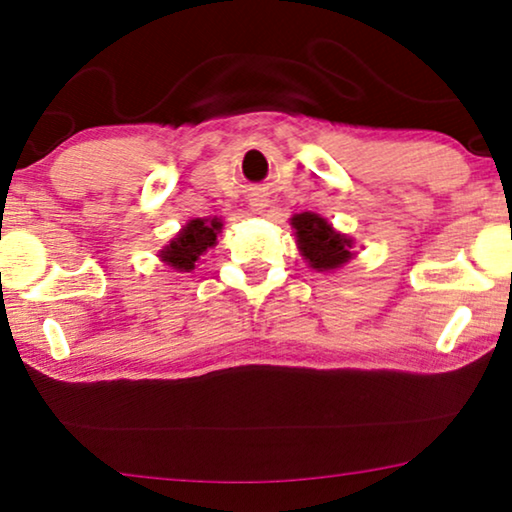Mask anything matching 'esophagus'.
Here are the masks:
<instances>
[{
  "label": "esophagus",
  "instance_id": "34e87169",
  "mask_svg": "<svg viewBox=\"0 0 512 512\" xmlns=\"http://www.w3.org/2000/svg\"><path fill=\"white\" fill-rule=\"evenodd\" d=\"M251 207H254L256 212H263V209L268 207V200H265L263 195H258V198H251Z\"/></svg>",
  "mask_w": 512,
  "mask_h": 512
}]
</instances>
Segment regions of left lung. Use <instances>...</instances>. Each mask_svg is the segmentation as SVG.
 Segmentation results:
<instances>
[{"label": "left lung", "mask_w": 512, "mask_h": 512, "mask_svg": "<svg viewBox=\"0 0 512 512\" xmlns=\"http://www.w3.org/2000/svg\"><path fill=\"white\" fill-rule=\"evenodd\" d=\"M291 228L305 263L317 272H335L354 258V237L333 228L324 216L314 212L293 214Z\"/></svg>", "instance_id": "left-lung-1"}]
</instances>
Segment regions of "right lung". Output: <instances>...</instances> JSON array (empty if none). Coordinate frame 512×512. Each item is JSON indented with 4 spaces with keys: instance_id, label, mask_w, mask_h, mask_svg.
Instances as JSON below:
<instances>
[{
    "instance_id": "obj_1",
    "label": "right lung",
    "mask_w": 512,
    "mask_h": 512,
    "mask_svg": "<svg viewBox=\"0 0 512 512\" xmlns=\"http://www.w3.org/2000/svg\"><path fill=\"white\" fill-rule=\"evenodd\" d=\"M223 228L219 216H205V219H191L170 244H165L158 251V258L172 272H191L198 265L200 256H205L209 249L216 247V237Z\"/></svg>"
}]
</instances>
